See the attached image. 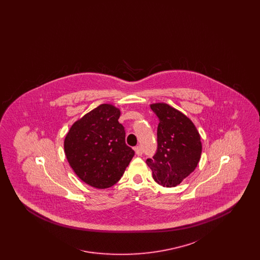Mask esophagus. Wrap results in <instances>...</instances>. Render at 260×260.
<instances>
[{
  "label": "esophagus",
  "instance_id": "1",
  "mask_svg": "<svg viewBox=\"0 0 260 260\" xmlns=\"http://www.w3.org/2000/svg\"><path fill=\"white\" fill-rule=\"evenodd\" d=\"M135 152H136V154L137 156H141V155H142V149H141L140 146H136V147H135Z\"/></svg>",
  "mask_w": 260,
  "mask_h": 260
}]
</instances>
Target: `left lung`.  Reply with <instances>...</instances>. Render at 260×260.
Wrapping results in <instances>:
<instances>
[{
  "mask_svg": "<svg viewBox=\"0 0 260 260\" xmlns=\"http://www.w3.org/2000/svg\"><path fill=\"white\" fill-rule=\"evenodd\" d=\"M157 115L158 150L146 164L154 180L164 187H175L197 168L202 154L201 136L182 112L164 102L152 103Z\"/></svg>",
  "mask_w": 260,
  "mask_h": 260,
  "instance_id": "8db88e82",
  "label": "left lung"
}]
</instances>
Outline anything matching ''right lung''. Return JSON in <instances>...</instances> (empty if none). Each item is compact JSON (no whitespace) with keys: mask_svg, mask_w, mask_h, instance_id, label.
<instances>
[{"mask_svg":"<svg viewBox=\"0 0 260 260\" xmlns=\"http://www.w3.org/2000/svg\"><path fill=\"white\" fill-rule=\"evenodd\" d=\"M120 115L116 106L101 104L77 120L66 134V159L87 185L105 189L116 184L135 155L124 142Z\"/></svg>","mask_w":260,"mask_h":260,"instance_id":"1","label":"right lung"}]
</instances>
